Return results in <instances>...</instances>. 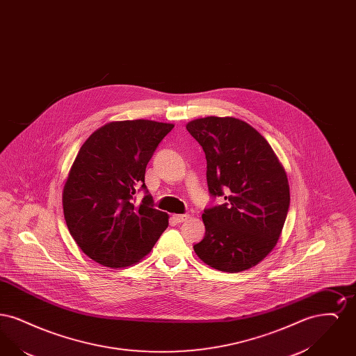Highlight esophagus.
I'll return each mask as SVG.
<instances>
[{"label":"esophagus","mask_w":356,"mask_h":356,"mask_svg":"<svg viewBox=\"0 0 356 356\" xmlns=\"http://www.w3.org/2000/svg\"><path fill=\"white\" fill-rule=\"evenodd\" d=\"M188 219V215H173V220L176 222H183Z\"/></svg>","instance_id":"34e87169"}]
</instances>
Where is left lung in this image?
<instances>
[{
  "instance_id": "1",
  "label": "left lung",
  "mask_w": 356,
  "mask_h": 356,
  "mask_svg": "<svg viewBox=\"0 0 356 356\" xmlns=\"http://www.w3.org/2000/svg\"><path fill=\"white\" fill-rule=\"evenodd\" d=\"M186 131L203 147L209 193L225 200L204 209L205 236L193 250L219 271L252 268L282 234L287 173L268 141L243 120L209 116L189 121Z\"/></svg>"
}]
</instances>
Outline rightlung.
Here are the masks:
<instances>
[{
	"mask_svg": "<svg viewBox=\"0 0 356 356\" xmlns=\"http://www.w3.org/2000/svg\"><path fill=\"white\" fill-rule=\"evenodd\" d=\"M173 124L125 120L105 124L86 138L63 191L64 218L77 245L111 268L140 261L168 227V213L153 208L145 168ZM147 195L140 204L133 195Z\"/></svg>",
	"mask_w": 356,
	"mask_h": 356,
	"instance_id": "1",
	"label": "right lung"
}]
</instances>
